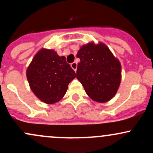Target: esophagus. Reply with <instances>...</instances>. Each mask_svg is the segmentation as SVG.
Masks as SVG:
<instances>
[{
  "mask_svg": "<svg viewBox=\"0 0 153 153\" xmlns=\"http://www.w3.org/2000/svg\"><path fill=\"white\" fill-rule=\"evenodd\" d=\"M71 68H73V70H74V71L76 72V71H77V66H78V65H77V63L76 62H73V63H71Z\"/></svg>",
  "mask_w": 153,
  "mask_h": 153,
  "instance_id": "1",
  "label": "esophagus"
}]
</instances>
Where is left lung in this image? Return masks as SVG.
<instances>
[{"mask_svg": "<svg viewBox=\"0 0 153 153\" xmlns=\"http://www.w3.org/2000/svg\"><path fill=\"white\" fill-rule=\"evenodd\" d=\"M76 77L88 96L96 102L104 103L117 94L122 79V67L106 45L90 42L82 45L77 54Z\"/></svg>", "mask_w": 153, "mask_h": 153, "instance_id": "1", "label": "left lung"}]
</instances>
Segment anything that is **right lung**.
<instances>
[{
    "mask_svg": "<svg viewBox=\"0 0 153 153\" xmlns=\"http://www.w3.org/2000/svg\"><path fill=\"white\" fill-rule=\"evenodd\" d=\"M26 77L35 96L52 104L62 99L76 75L65 57H59L53 50L42 49L28 67Z\"/></svg>",
    "mask_w": 153,
    "mask_h": 153,
    "instance_id": "right-lung-1",
    "label": "right lung"
}]
</instances>
